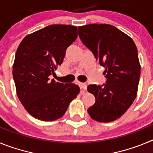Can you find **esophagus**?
<instances>
[{
  "label": "esophagus",
  "instance_id": "34e87169",
  "mask_svg": "<svg viewBox=\"0 0 153 153\" xmlns=\"http://www.w3.org/2000/svg\"><path fill=\"white\" fill-rule=\"evenodd\" d=\"M79 87H80V90H81L80 93H82V94H83V93H85V91H86V87H87V85H86V83H79Z\"/></svg>",
  "mask_w": 153,
  "mask_h": 153
}]
</instances>
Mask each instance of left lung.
Here are the masks:
<instances>
[{
    "label": "left lung",
    "instance_id": "1",
    "mask_svg": "<svg viewBox=\"0 0 153 153\" xmlns=\"http://www.w3.org/2000/svg\"><path fill=\"white\" fill-rule=\"evenodd\" d=\"M78 29L79 38L105 68L107 79L102 86H88L96 102L87 112L97 122L114 121L127 111L137 95L141 70L137 47L130 36L109 24H88Z\"/></svg>",
    "mask_w": 153,
    "mask_h": 153
}]
</instances>
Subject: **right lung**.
Masks as SVG:
<instances>
[{"mask_svg": "<svg viewBox=\"0 0 153 153\" xmlns=\"http://www.w3.org/2000/svg\"><path fill=\"white\" fill-rule=\"evenodd\" d=\"M76 37V26L53 24L28 34L19 45L13 65V80L19 100L34 118L60 119L79 94L78 85L51 79Z\"/></svg>", "mask_w": 153, "mask_h": 153, "instance_id": "right-lung-1", "label": "right lung"}]
</instances>
